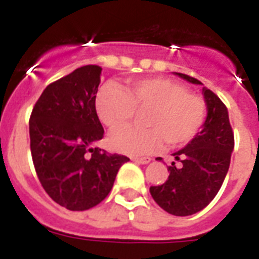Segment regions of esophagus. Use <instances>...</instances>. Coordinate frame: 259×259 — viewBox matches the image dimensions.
<instances>
[{
    "mask_svg": "<svg viewBox=\"0 0 259 259\" xmlns=\"http://www.w3.org/2000/svg\"><path fill=\"white\" fill-rule=\"evenodd\" d=\"M132 160L136 162H140V164H149L152 161L150 157H132Z\"/></svg>",
    "mask_w": 259,
    "mask_h": 259,
    "instance_id": "obj_1",
    "label": "esophagus"
}]
</instances>
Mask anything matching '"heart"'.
<instances>
[{
	"label": "heart",
	"mask_w": 259,
	"mask_h": 259,
	"mask_svg": "<svg viewBox=\"0 0 259 259\" xmlns=\"http://www.w3.org/2000/svg\"><path fill=\"white\" fill-rule=\"evenodd\" d=\"M148 128L115 130L110 145L132 156L156 153L164 146L177 149L188 145L204 125V99L188 93L184 84L168 78H141L126 83L125 90L107 83L95 97L99 119L109 129H119L133 120L137 111H146Z\"/></svg>",
	"instance_id": "heart-1"
}]
</instances>
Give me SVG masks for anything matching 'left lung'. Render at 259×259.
Listing matches in <instances>:
<instances>
[{
    "label": "left lung",
    "mask_w": 259,
    "mask_h": 259,
    "mask_svg": "<svg viewBox=\"0 0 259 259\" xmlns=\"http://www.w3.org/2000/svg\"><path fill=\"white\" fill-rule=\"evenodd\" d=\"M180 78L201 84L185 74ZM207 118L201 132L181 150L173 153L179 165L168 166V180L152 185L150 195L162 209L176 217L199 212L219 192L227 175L234 149V132L227 107L211 90L203 89Z\"/></svg>",
    "instance_id": "left-lung-1"
}]
</instances>
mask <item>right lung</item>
<instances>
[{"label": "right lung", "mask_w": 259, "mask_h": 259, "mask_svg": "<svg viewBox=\"0 0 259 259\" xmlns=\"http://www.w3.org/2000/svg\"><path fill=\"white\" fill-rule=\"evenodd\" d=\"M99 66H83L46 87L29 119L30 153L42 188L71 211L99 204L126 156L94 148L103 138L95 110Z\"/></svg>", "instance_id": "1"}]
</instances>
